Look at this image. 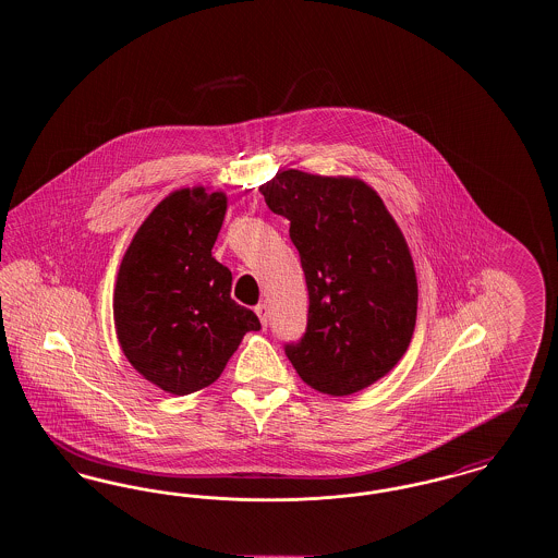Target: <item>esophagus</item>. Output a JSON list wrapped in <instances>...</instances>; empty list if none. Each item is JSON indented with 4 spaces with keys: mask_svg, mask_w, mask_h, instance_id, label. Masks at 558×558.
I'll return each mask as SVG.
<instances>
[{
    "mask_svg": "<svg viewBox=\"0 0 558 558\" xmlns=\"http://www.w3.org/2000/svg\"><path fill=\"white\" fill-rule=\"evenodd\" d=\"M255 314L259 316V322H262V326L266 328L267 326V305L266 303H259L257 307H255Z\"/></svg>",
    "mask_w": 558,
    "mask_h": 558,
    "instance_id": "1",
    "label": "esophagus"
}]
</instances>
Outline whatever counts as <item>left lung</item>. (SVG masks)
I'll return each instance as SVG.
<instances>
[{
	"label": "left lung",
	"instance_id": "left-lung-1",
	"mask_svg": "<svg viewBox=\"0 0 558 558\" xmlns=\"http://www.w3.org/2000/svg\"><path fill=\"white\" fill-rule=\"evenodd\" d=\"M291 221L310 291L307 330L284 347L319 393L345 398L396 368L418 310L414 262L383 198L357 178L278 171L259 187Z\"/></svg>",
	"mask_w": 558,
	"mask_h": 558
}]
</instances>
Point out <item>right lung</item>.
Returning a JSON list of instances; mask_svg holds the SVG:
<instances>
[{
    "instance_id": "obj_1",
    "label": "right lung",
    "mask_w": 558,
    "mask_h": 558,
    "mask_svg": "<svg viewBox=\"0 0 558 558\" xmlns=\"http://www.w3.org/2000/svg\"><path fill=\"white\" fill-rule=\"evenodd\" d=\"M223 192L182 187L137 228L112 296L117 339L135 371L171 396L215 383L259 318L232 296V271L211 255Z\"/></svg>"
}]
</instances>
